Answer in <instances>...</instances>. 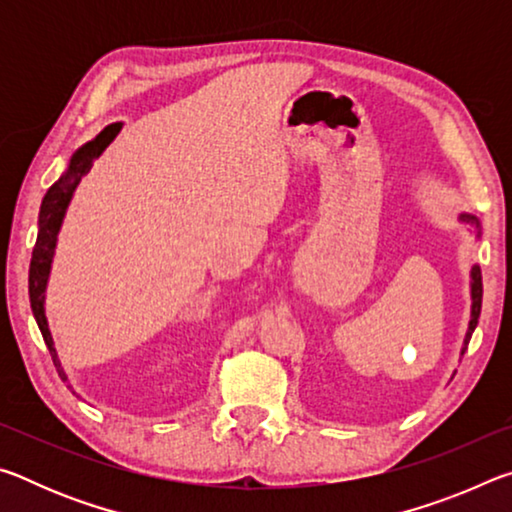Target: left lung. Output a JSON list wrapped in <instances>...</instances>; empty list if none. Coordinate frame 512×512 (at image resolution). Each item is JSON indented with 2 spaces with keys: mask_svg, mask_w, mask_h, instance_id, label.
Returning <instances> with one entry per match:
<instances>
[{
  "mask_svg": "<svg viewBox=\"0 0 512 512\" xmlns=\"http://www.w3.org/2000/svg\"><path fill=\"white\" fill-rule=\"evenodd\" d=\"M461 221L465 223H472L476 230H479V221H476V216L472 214H461ZM481 298H483V284H481V268L479 266H472V318H470V327H467V334H465V348L467 350V343H470V336L474 332L476 323H479V314H481Z\"/></svg>",
  "mask_w": 512,
  "mask_h": 512,
  "instance_id": "8db88e82",
  "label": "left lung"
}]
</instances>
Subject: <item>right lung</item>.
Returning <instances> with one entry per match:
<instances>
[{
	"instance_id": "1",
	"label": "right lung",
	"mask_w": 512,
	"mask_h": 512,
	"mask_svg": "<svg viewBox=\"0 0 512 512\" xmlns=\"http://www.w3.org/2000/svg\"><path fill=\"white\" fill-rule=\"evenodd\" d=\"M119 131H121V124H110L103 128L92 142L83 144L81 149L72 155V160H69V167L63 176H60L56 183L47 189V194L42 198V205H40L38 239H36V248H33L31 266H29V298H31L33 316H36V323L42 332V339H45L47 348L51 352V359H54V366L58 368V375L63 379H65V372L60 370L58 354L54 348V341H51V332L45 316V289H47V280L51 271V259H54L58 230H60V223H63L67 205L72 201L74 189L79 187L81 178L90 171L92 162L99 158L103 149H106L112 140H115Z\"/></svg>"
}]
</instances>
